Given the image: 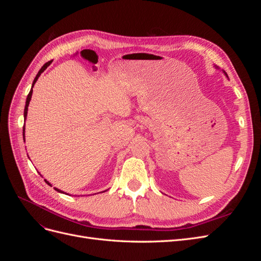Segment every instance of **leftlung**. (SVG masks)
Instances as JSON below:
<instances>
[{
  "mask_svg": "<svg viewBox=\"0 0 261 261\" xmlns=\"http://www.w3.org/2000/svg\"><path fill=\"white\" fill-rule=\"evenodd\" d=\"M223 73H224V74H225V75H226V77H227V74H226V73H225V72H223Z\"/></svg>",
  "mask_w": 261,
  "mask_h": 261,
  "instance_id": "obj_1",
  "label": "left lung"
}]
</instances>
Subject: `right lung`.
I'll return each mask as SVG.
<instances>
[{
  "instance_id": "add662e5",
  "label": "right lung",
  "mask_w": 261,
  "mask_h": 261,
  "mask_svg": "<svg viewBox=\"0 0 261 261\" xmlns=\"http://www.w3.org/2000/svg\"><path fill=\"white\" fill-rule=\"evenodd\" d=\"M52 63V61H49V62H46L45 64L40 68V70H39L38 72V74H37V76H36V78L34 80V83H33V86H31V89H30V91H29V93H28V96H27V99H26V106H25V111H23V118H25L26 120V117H27V112H28V106H29V102H30V100H31V96H33V88H34V86H35V84H36V82L38 81V78H39V76L41 75V73H43L44 72V69L48 67L50 64ZM22 136H23V139H25V125H23V129H22ZM45 180V183L48 184V185H50L51 186V184L49 183L48 180L46 179H44ZM55 191L57 192H59V193H62V194H64V192H62L61 189H58V188H55Z\"/></svg>"
}]
</instances>
